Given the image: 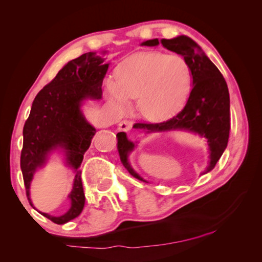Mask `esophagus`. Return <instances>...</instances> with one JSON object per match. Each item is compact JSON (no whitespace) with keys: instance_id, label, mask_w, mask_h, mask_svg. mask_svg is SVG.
Listing matches in <instances>:
<instances>
[{"instance_id":"1","label":"esophagus","mask_w":262,"mask_h":262,"mask_svg":"<svg viewBox=\"0 0 262 262\" xmlns=\"http://www.w3.org/2000/svg\"><path fill=\"white\" fill-rule=\"evenodd\" d=\"M133 127V122L132 121H128V120H123L118 125V129L121 130V132H128Z\"/></svg>"}]
</instances>
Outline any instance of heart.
Segmentation results:
<instances>
[{
    "mask_svg": "<svg viewBox=\"0 0 262 262\" xmlns=\"http://www.w3.org/2000/svg\"><path fill=\"white\" fill-rule=\"evenodd\" d=\"M115 78L105 83L110 103L119 112L130 106L136 97L137 108L145 119L161 121L184 107L193 86L187 60L163 52L137 53L118 66Z\"/></svg>",
    "mask_w": 262,
    "mask_h": 262,
    "instance_id": "obj_1",
    "label": "heart"
}]
</instances>
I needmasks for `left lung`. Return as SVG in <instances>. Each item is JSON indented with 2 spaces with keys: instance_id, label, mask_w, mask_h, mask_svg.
I'll return each instance as SVG.
<instances>
[{
  "instance_id": "8db88e82",
  "label": "left lung",
  "mask_w": 262,
  "mask_h": 262,
  "mask_svg": "<svg viewBox=\"0 0 262 262\" xmlns=\"http://www.w3.org/2000/svg\"><path fill=\"white\" fill-rule=\"evenodd\" d=\"M162 43L168 51L185 57L192 68L193 86L187 103L173 118L161 123H135L134 128L142 129L144 135L155 133L186 132L198 135L206 141L208 165L201 174L215 167L224 150L227 149L230 133V96L227 82L219 68L212 63L202 48L187 35L172 39H150L141 46H158ZM118 152L128 172L139 180L148 183L132 166L129 155L137 147L139 141L133 142L126 133L117 134Z\"/></svg>"
}]
</instances>
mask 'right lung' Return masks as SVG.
<instances>
[{
	"label": "right lung",
	"instance_id": "add662e5",
	"mask_svg": "<svg viewBox=\"0 0 262 262\" xmlns=\"http://www.w3.org/2000/svg\"><path fill=\"white\" fill-rule=\"evenodd\" d=\"M105 54L106 51L101 55L89 52L64 64L55 78L35 96L23 128L20 168L31 206L34 208L30 196L31 181L35 171L48 163L52 154H61L64 165L75 174L68 195L69 210L61 216L39 211L56 224L76 219L85 203L79 166L97 129L86 120L82 106L88 100L101 99V85L110 66L105 62Z\"/></svg>",
	"mask_w": 262,
	"mask_h": 262
}]
</instances>
